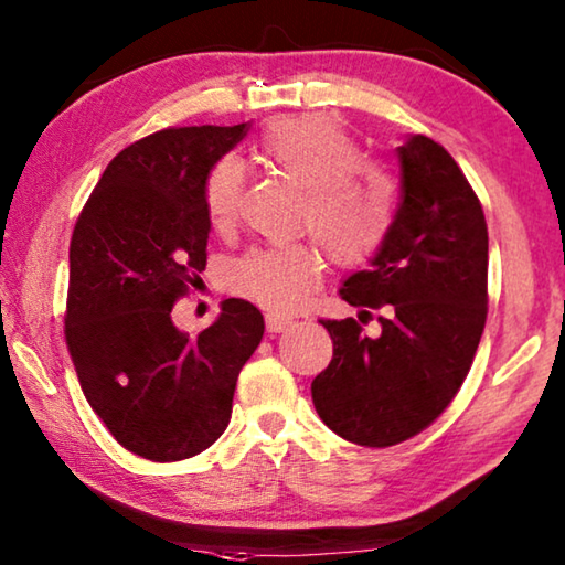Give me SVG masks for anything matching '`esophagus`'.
Wrapping results in <instances>:
<instances>
[{"instance_id":"34e87169","label":"esophagus","mask_w":565,"mask_h":565,"mask_svg":"<svg viewBox=\"0 0 565 565\" xmlns=\"http://www.w3.org/2000/svg\"><path fill=\"white\" fill-rule=\"evenodd\" d=\"M289 324H291L289 317H279V315H268V317H266L268 332H284Z\"/></svg>"}]
</instances>
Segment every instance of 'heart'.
<instances>
[{
    "label": "heart",
    "mask_w": 565,
    "mask_h": 565,
    "mask_svg": "<svg viewBox=\"0 0 565 565\" xmlns=\"http://www.w3.org/2000/svg\"><path fill=\"white\" fill-rule=\"evenodd\" d=\"M260 162L301 190L299 221L340 264L375 254L395 217V184L363 162V147L324 114L279 119L260 134ZM243 198V170L223 157L205 177V210L215 228H231ZM324 258L315 246L256 248L231 266V289L268 311H297L322 281Z\"/></svg>",
    "instance_id": "1"
}]
</instances>
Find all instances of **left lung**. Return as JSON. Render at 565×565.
Here are the masks:
<instances>
[{
  "mask_svg": "<svg viewBox=\"0 0 565 565\" xmlns=\"http://www.w3.org/2000/svg\"><path fill=\"white\" fill-rule=\"evenodd\" d=\"M401 205L365 271L344 279L352 307L381 309V334L322 319L334 352L311 383L319 418L360 446H393L444 414L487 319V223L454 157L434 139L398 147ZM363 315V311H360ZM367 315V311H365Z\"/></svg>",
  "mask_w": 565,
  "mask_h": 565,
  "instance_id": "8db88e82",
  "label": "left lung"
}]
</instances>
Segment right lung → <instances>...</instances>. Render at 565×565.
<instances>
[{
	"label": "right lung",
	"mask_w": 565,
	"mask_h": 565,
	"mask_svg": "<svg viewBox=\"0 0 565 565\" xmlns=\"http://www.w3.org/2000/svg\"><path fill=\"white\" fill-rule=\"evenodd\" d=\"M248 124L162 129L119 151L71 238L65 340L81 388L124 449L180 461L213 446L235 381L264 337L246 299H225L198 337L174 301L205 271V177Z\"/></svg>",
	"instance_id": "right-lung-1"
}]
</instances>
